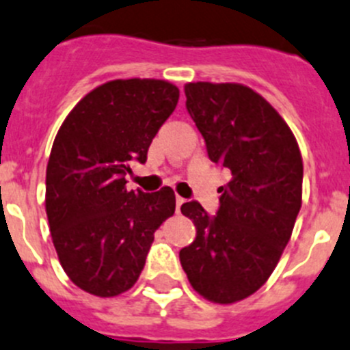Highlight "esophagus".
<instances>
[{
	"label": "esophagus",
	"mask_w": 350,
	"mask_h": 350,
	"mask_svg": "<svg viewBox=\"0 0 350 350\" xmlns=\"http://www.w3.org/2000/svg\"><path fill=\"white\" fill-rule=\"evenodd\" d=\"M185 198H183V197H179V195H178V197H176V211H178L179 212V208H181V205L183 204H185Z\"/></svg>",
	"instance_id": "34e87169"
}]
</instances>
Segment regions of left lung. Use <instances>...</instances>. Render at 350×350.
I'll use <instances>...</instances> for the list:
<instances>
[{"mask_svg":"<svg viewBox=\"0 0 350 350\" xmlns=\"http://www.w3.org/2000/svg\"><path fill=\"white\" fill-rule=\"evenodd\" d=\"M186 109L207 146L208 159L230 169L214 217L198 202L181 212L197 237L179 250L195 292L233 304L260 288L292 237L302 205V155L269 101L237 83H188Z\"/></svg>","mask_w":350,"mask_h":350,"instance_id":"left-lung-1","label":"left lung"}]
</instances>
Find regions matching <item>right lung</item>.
<instances>
[{
  "label": "right lung",
  "mask_w": 350,
  "mask_h": 350,
  "mask_svg": "<svg viewBox=\"0 0 350 350\" xmlns=\"http://www.w3.org/2000/svg\"><path fill=\"white\" fill-rule=\"evenodd\" d=\"M179 90L160 79H116L70 110L51 146L46 215L62 267L74 285L116 297L138 282L157 228L176 211L172 188H126L133 162L174 112Z\"/></svg>",
  "instance_id": "1"
}]
</instances>
